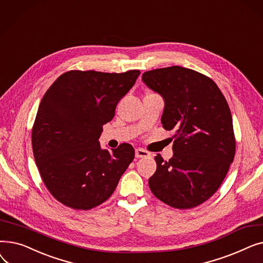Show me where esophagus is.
Instances as JSON below:
<instances>
[{"instance_id":"1","label":"esophagus","mask_w":263,"mask_h":263,"mask_svg":"<svg viewBox=\"0 0 263 263\" xmlns=\"http://www.w3.org/2000/svg\"><path fill=\"white\" fill-rule=\"evenodd\" d=\"M148 156H149V153H148V151L144 150V149L139 148V149L135 150V157L137 159H139V158H145V157H148Z\"/></svg>"}]
</instances>
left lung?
<instances>
[{"label":"left lung","mask_w":263,"mask_h":263,"mask_svg":"<svg viewBox=\"0 0 263 263\" xmlns=\"http://www.w3.org/2000/svg\"><path fill=\"white\" fill-rule=\"evenodd\" d=\"M142 80L164 100L163 128L175 131L173 158H155L157 171L149 187L174 208H194L216 192L234 158L228 103L210 78L192 69H155L144 72Z\"/></svg>","instance_id":"1"}]
</instances>
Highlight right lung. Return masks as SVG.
<instances>
[{
    "mask_svg": "<svg viewBox=\"0 0 263 263\" xmlns=\"http://www.w3.org/2000/svg\"><path fill=\"white\" fill-rule=\"evenodd\" d=\"M140 73L71 70L46 91L32 130L33 154L44 183L63 204L77 210L99 205L133 161L130 144L102 149L99 137Z\"/></svg>",
    "mask_w": 263,
    "mask_h": 263,
    "instance_id": "obj_1",
    "label": "right lung"
}]
</instances>
